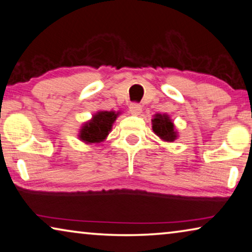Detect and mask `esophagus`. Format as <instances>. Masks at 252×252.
Segmentation results:
<instances>
[{
  "label": "esophagus",
  "mask_w": 252,
  "mask_h": 252,
  "mask_svg": "<svg viewBox=\"0 0 252 252\" xmlns=\"http://www.w3.org/2000/svg\"><path fill=\"white\" fill-rule=\"evenodd\" d=\"M129 111L132 115H139L142 111V106L139 103H131L129 106Z\"/></svg>",
  "instance_id": "1"
}]
</instances>
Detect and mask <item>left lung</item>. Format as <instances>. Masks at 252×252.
Wrapping results in <instances>:
<instances>
[{"mask_svg":"<svg viewBox=\"0 0 252 252\" xmlns=\"http://www.w3.org/2000/svg\"><path fill=\"white\" fill-rule=\"evenodd\" d=\"M154 132L165 141H174L177 138L176 132L174 131V125L170 121L168 115L156 114L153 120Z\"/></svg>","mask_w":252,"mask_h":252,"instance_id":"left-lung-1","label":"left lung"}]
</instances>
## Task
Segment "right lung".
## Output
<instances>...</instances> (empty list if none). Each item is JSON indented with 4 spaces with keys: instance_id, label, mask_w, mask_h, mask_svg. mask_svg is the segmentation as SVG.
Wrapping results in <instances>:
<instances>
[{
    "instance_id": "add662e5",
    "label": "right lung",
    "mask_w": 252,
    "mask_h": 252,
    "mask_svg": "<svg viewBox=\"0 0 252 252\" xmlns=\"http://www.w3.org/2000/svg\"><path fill=\"white\" fill-rule=\"evenodd\" d=\"M119 113L102 111L95 114L90 122L83 126L79 138L86 143H98L104 140L109 134L112 125Z\"/></svg>"
}]
</instances>
